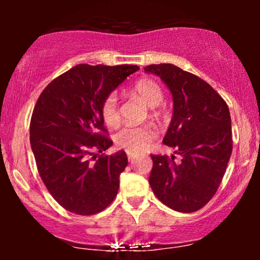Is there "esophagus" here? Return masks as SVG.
Returning a JSON list of instances; mask_svg holds the SVG:
<instances>
[{
  "mask_svg": "<svg viewBox=\"0 0 260 260\" xmlns=\"http://www.w3.org/2000/svg\"><path fill=\"white\" fill-rule=\"evenodd\" d=\"M127 157H128V160H129V161H133V159H134V154H132V153H127Z\"/></svg>",
  "mask_w": 260,
  "mask_h": 260,
  "instance_id": "1",
  "label": "esophagus"
}]
</instances>
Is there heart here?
I'll use <instances>...</instances> for the list:
<instances>
[{"mask_svg":"<svg viewBox=\"0 0 260 260\" xmlns=\"http://www.w3.org/2000/svg\"><path fill=\"white\" fill-rule=\"evenodd\" d=\"M133 94L140 98L149 107L160 105L164 100L161 86L153 79L143 78L136 83L132 89ZM101 116L109 127L117 126L120 122V110L116 95L111 92L105 98L101 105ZM156 129L151 124L144 126H126L115 136V143L118 148L127 153H142L147 150L151 142L156 138Z\"/></svg>","mask_w":260,"mask_h":260,"instance_id":"1","label":"heart"}]
</instances>
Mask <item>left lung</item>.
<instances>
[{
	"label": "left lung",
	"instance_id": "left-lung-1",
	"mask_svg": "<svg viewBox=\"0 0 260 260\" xmlns=\"http://www.w3.org/2000/svg\"><path fill=\"white\" fill-rule=\"evenodd\" d=\"M169 86L174 115L164 144L181 156L151 155L149 183L160 202L181 213H193L213 198L221 183L232 153L231 116L229 106L196 74L175 64H150Z\"/></svg>",
	"mask_w": 260,
	"mask_h": 260
}]
</instances>
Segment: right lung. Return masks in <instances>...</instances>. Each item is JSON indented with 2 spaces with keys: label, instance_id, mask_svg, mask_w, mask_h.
Instances as JSON below:
<instances>
[{
  "label": "right lung",
  "instance_id": "1",
  "mask_svg": "<svg viewBox=\"0 0 260 260\" xmlns=\"http://www.w3.org/2000/svg\"><path fill=\"white\" fill-rule=\"evenodd\" d=\"M138 66L78 64L44 89L32 110L30 145L41 180L66 210L94 215L111 204L128 160L104 127L105 98L138 71Z\"/></svg>",
  "mask_w": 260,
  "mask_h": 260
}]
</instances>
